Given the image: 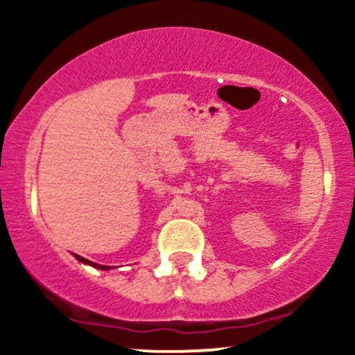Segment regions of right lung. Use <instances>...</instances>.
I'll use <instances>...</instances> for the list:
<instances>
[{
	"label": "right lung",
	"mask_w": 355,
	"mask_h": 355,
	"mask_svg": "<svg viewBox=\"0 0 355 355\" xmlns=\"http://www.w3.org/2000/svg\"><path fill=\"white\" fill-rule=\"evenodd\" d=\"M78 260H81V262H87V263H92V266H95L96 267V263H93V262H89V260H85L83 257H78ZM100 268H103V270H108L110 267H107V266H100Z\"/></svg>",
	"instance_id": "1"
}]
</instances>
